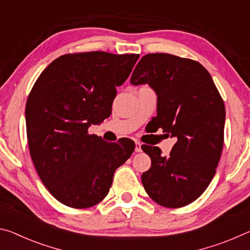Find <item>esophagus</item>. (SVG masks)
<instances>
[{"label":"esophagus","instance_id":"1","mask_svg":"<svg viewBox=\"0 0 250 250\" xmlns=\"http://www.w3.org/2000/svg\"><path fill=\"white\" fill-rule=\"evenodd\" d=\"M142 145L140 142H135V152H141L142 151Z\"/></svg>","mask_w":250,"mask_h":250}]
</instances>
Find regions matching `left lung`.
<instances>
[{
	"instance_id": "8db88e82",
	"label": "left lung",
	"mask_w": 250,
	"mask_h": 250,
	"mask_svg": "<svg viewBox=\"0 0 250 250\" xmlns=\"http://www.w3.org/2000/svg\"><path fill=\"white\" fill-rule=\"evenodd\" d=\"M156 94L153 121L177 141L170 154L142 146L151 167L141 176L158 204L177 208L204 193L215 175L224 143L225 105L208 71L200 62L170 54H147L130 79ZM168 134V135H170Z\"/></svg>"
}]
</instances>
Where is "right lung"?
Instances as JSON below:
<instances>
[{
  "mask_svg": "<svg viewBox=\"0 0 250 250\" xmlns=\"http://www.w3.org/2000/svg\"><path fill=\"white\" fill-rule=\"evenodd\" d=\"M139 55H62L46 67L28 96L27 140L45 188L62 204L86 208L109 193L115 171L134 151L132 140L107 143L88 134L111 113Z\"/></svg>",
  "mask_w": 250,
  "mask_h": 250,
  "instance_id": "obj_1",
  "label": "right lung"
}]
</instances>
